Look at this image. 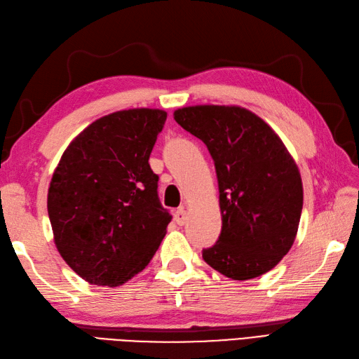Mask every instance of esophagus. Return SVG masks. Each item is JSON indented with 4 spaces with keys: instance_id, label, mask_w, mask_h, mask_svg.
Wrapping results in <instances>:
<instances>
[{
    "instance_id": "34e87169",
    "label": "esophagus",
    "mask_w": 359,
    "mask_h": 359,
    "mask_svg": "<svg viewBox=\"0 0 359 359\" xmlns=\"http://www.w3.org/2000/svg\"><path fill=\"white\" fill-rule=\"evenodd\" d=\"M175 220H177V224H178L180 226H182V225L187 222V211L184 210V208H178V210L175 211Z\"/></svg>"
}]
</instances>
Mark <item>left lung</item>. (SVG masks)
Returning a JSON list of instances; mask_svg holds the SVG:
<instances>
[{"instance_id":"obj_1","label":"left lung","mask_w":359,"mask_h":359,"mask_svg":"<svg viewBox=\"0 0 359 359\" xmlns=\"http://www.w3.org/2000/svg\"><path fill=\"white\" fill-rule=\"evenodd\" d=\"M173 119L207 144L216 166L222 232L203 261L234 280L267 273L292 249L302 212L292 154L269 123L240 105H190Z\"/></svg>"}]
</instances>
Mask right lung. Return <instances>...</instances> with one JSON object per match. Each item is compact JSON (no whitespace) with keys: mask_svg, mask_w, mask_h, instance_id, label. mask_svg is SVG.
<instances>
[{"mask_svg":"<svg viewBox=\"0 0 359 359\" xmlns=\"http://www.w3.org/2000/svg\"><path fill=\"white\" fill-rule=\"evenodd\" d=\"M168 113L114 111L67 144L48 189L54 243L74 272L118 287L149 264L172 219L157 195L151 151Z\"/></svg>","mask_w":359,"mask_h":359,"instance_id":"right-lung-1","label":"right lung"}]
</instances>
